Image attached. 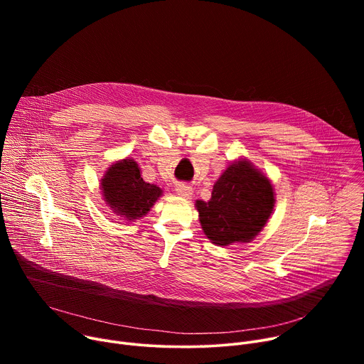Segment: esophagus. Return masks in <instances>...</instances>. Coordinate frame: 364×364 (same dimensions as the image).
<instances>
[{"label":"esophagus","instance_id":"34e87169","mask_svg":"<svg viewBox=\"0 0 364 364\" xmlns=\"http://www.w3.org/2000/svg\"><path fill=\"white\" fill-rule=\"evenodd\" d=\"M176 191H177L178 196H181V197H184V198H190V197L193 196V187L188 186V184H184V183L177 184Z\"/></svg>","mask_w":364,"mask_h":364}]
</instances>
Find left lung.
I'll use <instances>...</instances> for the list:
<instances>
[{"label":"left lung","instance_id":"8db88e82","mask_svg":"<svg viewBox=\"0 0 364 364\" xmlns=\"http://www.w3.org/2000/svg\"><path fill=\"white\" fill-rule=\"evenodd\" d=\"M271 181L246 161H236L215 183L209 201H196L201 228L215 245L250 242L274 209Z\"/></svg>","mask_w":364,"mask_h":364}]
</instances>
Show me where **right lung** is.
<instances>
[{
  "label": "right lung",
  "mask_w": 364,
  "mask_h": 364,
  "mask_svg": "<svg viewBox=\"0 0 364 364\" xmlns=\"http://www.w3.org/2000/svg\"><path fill=\"white\" fill-rule=\"evenodd\" d=\"M102 193L111 209L128 220L145 216L163 194L161 188L145 183L134 160H122L107 171L102 180Z\"/></svg>",
  "instance_id": "right-lung-1"
}]
</instances>
